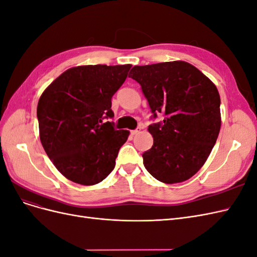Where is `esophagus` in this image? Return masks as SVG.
<instances>
[{"label":"esophagus","mask_w":257,"mask_h":257,"mask_svg":"<svg viewBox=\"0 0 257 257\" xmlns=\"http://www.w3.org/2000/svg\"><path fill=\"white\" fill-rule=\"evenodd\" d=\"M141 127H139V128H137V130H134V131H131V135L132 136H134V135H137L138 133H139V132H141Z\"/></svg>","instance_id":"esophagus-1"}]
</instances>
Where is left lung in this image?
<instances>
[{
	"mask_svg": "<svg viewBox=\"0 0 257 257\" xmlns=\"http://www.w3.org/2000/svg\"><path fill=\"white\" fill-rule=\"evenodd\" d=\"M131 78L142 85L153 118L148 131L153 146L143 154L144 165L167 184L188 180L203 167L221 128V98L215 84L184 61L134 66Z\"/></svg>",
	"mask_w": 257,
	"mask_h": 257,
	"instance_id": "left-lung-1",
	"label": "left lung"
}]
</instances>
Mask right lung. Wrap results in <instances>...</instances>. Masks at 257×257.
Returning <instances> with one entry per match:
<instances>
[{"instance_id":"obj_1","label":"right lung","mask_w":257,"mask_h":257,"mask_svg":"<svg viewBox=\"0 0 257 257\" xmlns=\"http://www.w3.org/2000/svg\"><path fill=\"white\" fill-rule=\"evenodd\" d=\"M131 64L72 67L54 79L38 100L40 138L53 165L82 185L103 181L130 132L115 130L111 97L125 81Z\"/></svg>"}]
</instances>
